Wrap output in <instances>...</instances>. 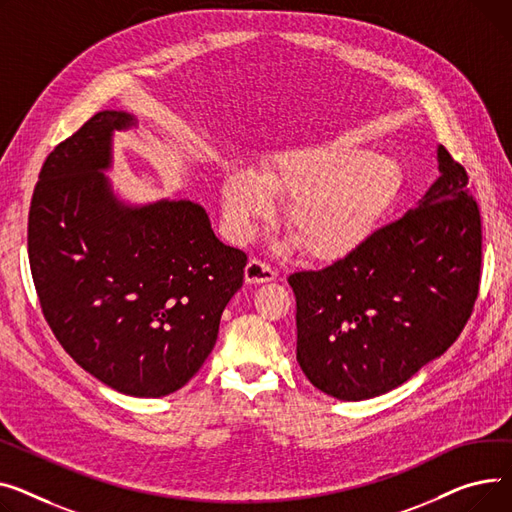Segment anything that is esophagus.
<instances>
[{
  "instance_id": "1",
  "label": "esophagus",
  "mask_w": 512,
  "mask_h": 512,
  "mask_svg": "<svg viewBox=\"0 0 512 512\" xmlns=\"http://www.w3.org/2000/svg\"><path fill=\"white\" fill-rule=\"evenodd\" d=\"M275 270L270 268L268 264H264L262 260H256L252 258L248 264H246V270H244V279L248 285H260V283H268V281H275Z\"/></svg>"
}]
</instances>
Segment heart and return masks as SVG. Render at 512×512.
Wrapping results in <instances>:
<instances>
[{
  "label": "heart",
  "mask_w": 512,
  "mask_h": 512,
  "mask_svg": "<svg viewBox=\"0 0 512 512\" xmlns=\"http://www.w3.org/2000/svg\"><path fill=\"white\" fill-rule=\"evenodd\" d=\"M397 159L347 140L297 146L262 163L256 175L223 179V210L235 237L273 213L270 198H291L285 225L316 260L335 262L362 248L403 190Z\"/></svg>",
  "instance_id": "heart-1"
}]
</instances>
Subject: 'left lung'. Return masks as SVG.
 Instances as JSON below:
<instances>
[{
	"mask_svg": "<svg viewBox=\"0 0 512 512\" xmlns=\"http://www.w3.org/2000/svg\"><path fill=\"white\" fill-rule=\"evenodd\" d=\"M440 177L351 256L289 277L297 364L322 393L366 401L457 341L479 289L482 219L467 171L436 148Z\"/></svg>",
	"mask_w": 512,
	"mask_h": 512,
	"instance_id": "left-lung-1",
	"label": "left lung"
}]
</instances>
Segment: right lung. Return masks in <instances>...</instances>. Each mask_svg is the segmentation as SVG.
<instances>
[{
	"label": "right lung",
	"instance_id": "obj_1",
	"mask_svg": "<svg viewBox=\"0 0 512 512\" xmlns=\"http://www.w3.org/2000/svg\"><path fill=\"white\" fill-rule=\"evenodd\" d=\"M138 124L105 109L47 157L28 213V260L53 335L117 393L159 399L204 364L242 250L225 246L192 200H124L105 175L113 136Z\"/></svg>",
	"mask_w": 512,
	"mask_h": 512
}]
</instances>
